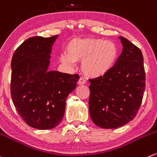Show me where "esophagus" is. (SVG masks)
<instances>
[{
    "label": "esophagus",
    "instance_id": "obj_1",
    "mask_svg": "<svg viewBox=\"0 0 157 157\" xmlns=\"http://www.w3.org/2000/svg\"><path fill=\"white\" fill-rule=\"evenodd\" d=\"M77 83H78L79 85H83V84H84V83H86V81H85L84 79H83L82 77H80V78L79 79V80Z\"/></svg>",
    "mask_w": 157,
    "mask_h": 157
}]
</instances>
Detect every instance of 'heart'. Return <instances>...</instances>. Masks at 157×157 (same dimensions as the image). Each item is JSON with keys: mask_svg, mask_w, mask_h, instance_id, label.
<instances>
[{"mask_svg": "<svg viewBox=\"0 0 157 157\" xmlns=\"http://www.w3.org/2000/svg\"><path fill=\"white\" fill-rule=\"evenodd\" d=\"M118 52L117 45L110 40L101 38L73 39L66 44V55L60 56V60L68 64L82 60V72L86 77L97 78L113 67Z\"/></svg>", "mask_w": 157, "mask_h": 157, "instance_id": "obj_1", "label": "heart"}]
</instances>
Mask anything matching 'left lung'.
Here are the masks:
<instances>
[{
    "label": "left lung",
    "mask_w": 157,
    "mask_h": 157,
    "mask_svg": "<svg viewBox=\"0 0 157 157\" xmlns=\"http://www.w3.org/2000/svg\"><path fill=\"white\" fill-rule=\"evenodd\" d=\"M123 51L113 67L89 80V111L94 124L104 129L121 127L136 117L145 90L146 74L140 50L120 36Z\"/></svg>",
    "instance_id": "1"
}]
</instances>
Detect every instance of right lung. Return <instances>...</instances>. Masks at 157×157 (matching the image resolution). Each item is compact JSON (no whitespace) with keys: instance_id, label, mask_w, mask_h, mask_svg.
<instances>
[{"instance_id":"right-lung-1","label":"right lung","mask_w":157,"mask_h":157,"mask_svg":"<svg viewBox=\"0 0 157 157\" xmlns=\"http://www.w3.org/2000/svg\"><path fill=\"white\" fill-rule=\"evenodd\" d=\"M57 37V35L28 38L12 57V101L23 121L38 130L52 129L60 124L67 97L79 80L78 74L48 71Z\"/></svg>"}]
</instances>
